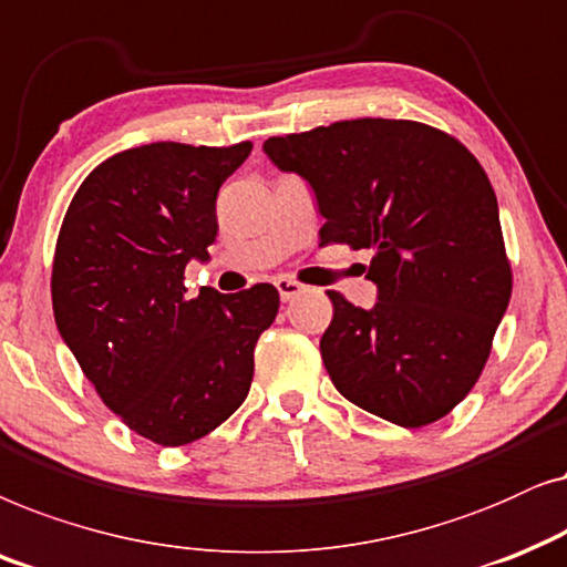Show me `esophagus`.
<instances>
[{"mask_svg":"<svg viewBox=\"0 0 567 567\" xmlns=\"http://www.w3.org/2000/svg\"><path fill=\"white\" fill-rule=\"evenodd\" d=\"M275 288H277L279 300H282V303H288V300L298 298L300 292H303V285L296 282V279H288V277H279L275 282Z\"/></svg>","mask_w":567,"mask_h":567,"instance_id":"esophagus-1","label":"esophagus"}]
</instances>
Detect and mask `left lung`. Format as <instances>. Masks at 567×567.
<instances>
[{
    "instance_id": "1",
    "label": "left lung",
    "mask_w": 567,
    "mask_h": 567,
    "mask_svg": "<svg viewBox=\"0 0 567 567\" xmlns=\"http://www.w3.org/2000/svg\"><path fill=\"white\" fill-rule=\"evenodd\" d=\"M264 153L313 188L321 246L373 251V308L329 290L321 358L331 383L394 425L446 417L477 383L511 300L497 199L477 157L402 118L269 137Z\"/></svg>"
}]
</instances>
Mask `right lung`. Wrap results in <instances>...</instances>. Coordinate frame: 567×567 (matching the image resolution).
Here are the masks:
<instances>
[{"label": "right lung", "mask_w": 567, "mask_h": 567, "mask_svg": "<svg viewBox=\"0 0 567 567\" xmlns=\"http://www.w3.org/2000/svg\"><path fill=\"white\" fill-rule=\"evenodd\" d=\"M251 153L153 142L97 165L59 230L56 329L103 404L161 446H186L244 404L254 347L271 327V285L186 298V264L209 261L215 202Z\"/></svg>", "instance_id": "1"}]
</instances>
